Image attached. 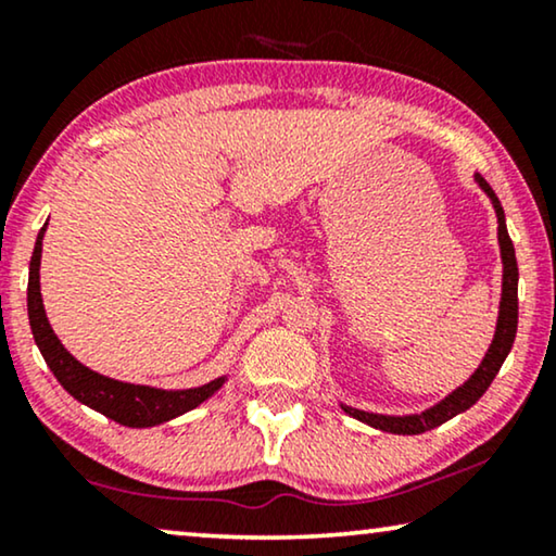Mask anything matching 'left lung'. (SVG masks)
Instances as JSON below:
<instances>
[{
    "label": "left lung",
    "mask_w": 556,
    "mask_h": 556,
    "mask_svg": "<svg viewBox=\"0 0 556 556\" xmlns=\"http://www.w3.org/2000/svg\"><path fill=\"white\" fill-rule=\"evenodd\" d=\"M478 187L489 194V200L496 210L498 217V245H501V263H504V283H501V306H498V321H496V333H493V341L485 352L481 367H478L466 384H460L458 390L447 394L445 400H440L435 407L425 409L420 415H377V413H364V409L341 405L346 415L356 417V420L371 425V428L394 432V435H420L425 430L438 428L451 420V417L466 413L468 407H473L478 400L483 397V392L489 390L493 377L498 375L501 364L511 352L514 339H516V324H519V265H516V253L514 242L508 238L506 230V215L504 207H501L498 197L489 187L481 174H476Z\"/></svg>",
    "instance_id": "8db88e82"
}]
</instances>
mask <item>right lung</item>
<instances>
[{
    "mask_svg": "<svg viewBox=\"0 0 556 556\" xmlns=\"http://www.w3.org/2000/svg\"><path fill=\"white\" fill-rule=\"evenodd\" d=\"M48 230V223L37 235L33 261H29V283H27V316L33 326L35 344L40 349L42 359L48 362L52 375L65 387L67 394L88 405L96 413L116 420L126 428H154V425L169 422L174 417L189 413L204 400L212 397L227 377H217L202 387L192 390H156L147 384L118 382V379L103 377L98 371L80 364L67 349L60 344V339L52 331L45 314L42 295H40V257H42V238Z\"/></svg>",
    "mask_w": 556,
    "mask_h": 556,
    "instance_id": "add662e5",
    "label": "right lung"
}]
</instances>
